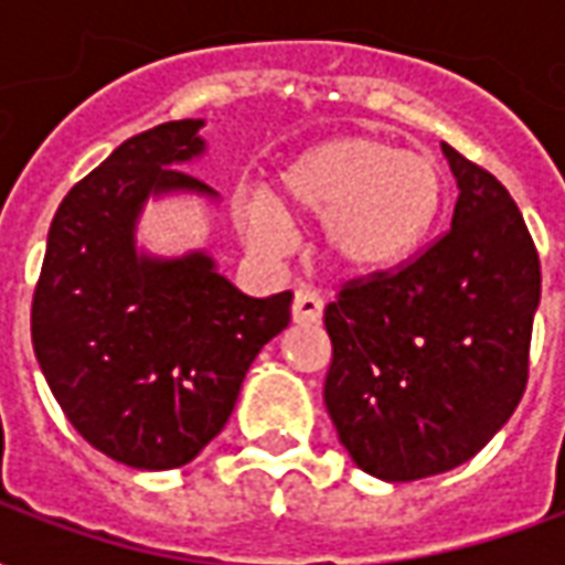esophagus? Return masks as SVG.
Here are the masks:
<instances>
[{"mask_svg":"<svg viewBox=\"0 0 565 565\" xmlns=\"http://www.w3.org/2000/svg\"><path fill=\"white\" fill-rule=\"evenodd\" d=\"M323 315V299L315 290H296L294 323H318Z\"/></svg>","mask_w":565,"mask_h":565,"instance_id":"1","label":"esophagus"}]
</instances>
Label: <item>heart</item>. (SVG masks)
I'll return each mask as SVG.
<instances>
[{
  "label": "heart",
  "instance_id": "obj_1",
  "mask_svg": "<svg viewBox=\"0 0 565 565\" xmlns=\"http://www.w3.org/2000/svg\"><path fill=\"white\" fill-rule=\"evenodd\" d=\"M448 174L429 153L399 150L379 136H332L278 166L269 196L250 193L235 221L254 250L284 245V221H320V247L348 278H387L436 235Z\"/></svg>",
  "mask_w": 565,
  "mask_h": 565
}]
</instances>
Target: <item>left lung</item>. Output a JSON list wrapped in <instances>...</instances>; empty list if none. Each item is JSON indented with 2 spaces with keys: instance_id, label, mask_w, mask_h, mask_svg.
<instances>
[{
  "instance_id": "8db88e82",
  "label": "left lung",
  "mask_w": 565,
  "mask_h": 565,
  "mask_svg": "<svg viewBox=\"0 0 565 565\" xmlns=\"http://www.w3.org/2000/svg\"><path fill=\"white\" fill-rule=\"evenodd\" d=\"M460 196L450 230L387 278H354L323 311V403L363 472L417 481L472 460L521 403L542 271L493 174L441 145Z\"/></svg>"
}]
</instances>
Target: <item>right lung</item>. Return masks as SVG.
<instances>
[{
    "label": "right lung",
    "mask_w": 565,
    "mask_h": 565,
    "mask_svg": "<svg viewBox=\"0 0 565 565\" xmlns=\"http://www.w3.org/2000/svg\"><path fill=\"white\" fill-rule=\"evenodd\" d=\"M202 127L169 120L139 132L72 186L32 296V348L63 415L132 469L193 460L233 415L254 356L290 323V290L254 299L205 250H136L150 196H214L181 169L205 153Z\"/></svg>",
    "instance_id": "add662e5"
}]
</instances>
